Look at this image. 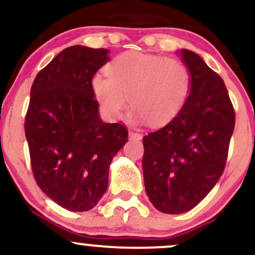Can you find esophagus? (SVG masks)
<instances>
[{
    "label": "esophagus",
    "mask_w": 255,
    "mask_h": 255,
    "mask_svg": "<svg viewBox=\"0 0 255 255\" xmlns=\"http://www.w3.org/2000/svg\"><path fill=\"white\" fill-rule=\"evenodd\" d=\"M129 137L133 140H140L141 139V134L135 133V131H129Z\"/></svg>",
    "instance_id": "1"
}]
</instances>
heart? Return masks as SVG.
<instances>
[{"label":"heart","instance_id":"b5f03b06","mask_svg":"<svg viewBox=\"0 0 255 255\" xmlns=\"http://www.w3.org/2000/svg\"><path fill=\"white\" fill-rule=\"evenodd\" d=\"M96 98L105 113L120 119L128 107L137 120L157 127L182 109L191 89V73L182 61L146 52H124L92 79Z\"/></svg>","mask_w":255,"mask_h":255}]
</instances>
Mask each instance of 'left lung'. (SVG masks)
<instances>
[{"label":"left lung","mask_w":255,"mask_h":255,"mask_svg":"<svg viewBox=\"0 0 255 255\" xmlns=\"http://www.w3.org/2000/svg\"><path fill=\"white\" fill-rule=\"evenodd\" d=\"M191 91L182 109L142 137L145 189L160 212L195 207L218 182L227 163L235 110L223 79L199 55L183 49Z\"/></svg>","instance_id":"left-lung-1"}]
</instances>
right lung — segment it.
I'll return each mask as SVG.
<instances>
[{
	"instance_id": "obj_1",
	"label": "right lung",
	"mask_w": 255,
	"mask_h": 255,
	"mask_svg": "<svg viewBox=\"0 0 255 255\" xmlns=\"http://www.w3.org/2000/svg\"><path fill=\"white\" fill-rule=\"evenodd\" d=\"M107 49H64L37 74L25 134L39 188L63 209L95 207L108 188L114 156L128 141L122 124H104L92 89Z\"/></svg>"
}]
</instances>
